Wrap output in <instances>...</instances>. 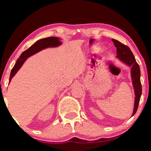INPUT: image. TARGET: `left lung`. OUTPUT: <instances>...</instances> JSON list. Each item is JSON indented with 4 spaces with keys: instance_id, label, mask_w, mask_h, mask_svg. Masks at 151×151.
Masks as SVG:
<instances>
[{
    "instance_id": "1",
    "label": "left lung",
    "mask_w": 151,
    "mask_h": 151,
    "mask_svg": "<svg viewBox=\"0 0 151 151\" xmlns=\"http://www.w3.org/2000/svg\"><path fill=\"white\" fill-rule=\"evenodd\" d=\"M112 40L116 48V57L119 58V60H121L122 63L131 67V78L135 94L133 113L132 114V116L134 115L137 111L142 94V86L140 80V70L139 65L137 63L134 55L129 47L122 44L121 42L115 39H112Z\"/></svg>"
}]
</instances>
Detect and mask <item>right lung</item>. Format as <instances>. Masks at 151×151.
<instances>
[{"instance_id":"right-lung-1","label":"right lung","mask_w":151,"mask_h":151,"mask_svg":"<svg viewBox=\"0 0 151 151\" xmlns=\"http://www.w3.org/2000/svg\"><path fill=\"white\" fill-rule=\"evenodd\" d=\"M61 44H62V42H60L59 38L54 37L40 39L36 42L31 47H29L26 50H24L21 55L20 56L19 58H18L14 67L11 70V75H10L9 78V83L11 82L12 77L15 75V74L17 73V71L21 68L25 60L30 56L36 54V53L45 49V48L48 47H57L58 46H60Z\"/></svg>"}]
</instances>
